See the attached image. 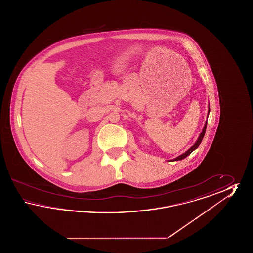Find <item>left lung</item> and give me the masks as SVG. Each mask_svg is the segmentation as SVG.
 <instances>
[{"instance_id": "left-lung-1", "label": "left lung", "mask_w": 253, "mask_h": 253, "mask_svg": "<svg viewBox=\"0 0 253 253\" xmlns=\"http://www.w3.org/2000/svg\"><path fill=\"white\" fill-rule=\"evenodd\" d=\"M209 114H210V105H209V113H208V117H209ZM206 128H207V121H206V123H205L204 128H203V130H202V132L200 133V135H199V137H198V139L196 140V142L194 143V144L187 151V152H185L183 155H181L179 157H175V158H173V159H171V160H169V161H178V160H181V159H184L185 157H188V156H190L192 153H193V151L195 150V149H197V147L200 145L201 143V141H202V139H203V137H204L205 132H206Z\"/></svg>"}]
</instances>
